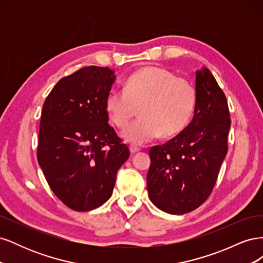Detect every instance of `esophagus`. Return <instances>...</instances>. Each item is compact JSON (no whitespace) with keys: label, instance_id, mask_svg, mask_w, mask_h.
Instances as JSON below:
<instances>
[{"label":"esophagus","instance_id":"esophagus-1","mask_svg":"<svg viewBox=\"0 0 263 263\" xmlns=\"http://www.w3.org/2000/svg\"><path fill=\"white\" fill-rule=\"evenodd\" d=\"M129 151H130V154H132V155H134V154L138 153V151H139V148H138V147H135V146H130V147H129Z\"/></svg>","mask_w":263,"mask_h":263}]
</instances>
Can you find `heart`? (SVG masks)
<instances>
[{
  "mask_svg": "<svg viewBox=\"0 0 263 263\" xmlns=\"http://www.w3.org/2000/svg\"><path fill=\"white\" fill-rule=\"evenodd\" d=\"M196 103L194 85L159 67H145L134 72L125 90H110L105 99L106 113L119 128H125L136 106L141 118L123 132L126 142L146 145L162 134L174 136L185 128Z\"/></svg>",
  "mask_w": 263,
  "mask_h": 263,
  "instance_id": "b5f03b06",
  "label": "heart"
}]
</instances>
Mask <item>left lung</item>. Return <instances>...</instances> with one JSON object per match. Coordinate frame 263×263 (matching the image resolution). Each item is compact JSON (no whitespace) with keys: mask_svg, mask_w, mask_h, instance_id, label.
I'll return each mask as SVG.
<instances>
[{"mask_svg":"<svg viewBox=\"0 0 263 263\" xmlns=\"http://www.w3.org/2000/svg\"><path fill=\"white\" fill-rule=\"evenodd\" d=\"M194 116L178 136L149 150L150 201L173 215L197 209L211 194L227 155V100L208 68L195 72Z\"/></svg>","mask_w":263,"mask_h":263,"instance_id":"1","label":"left lung"}]
</instances>
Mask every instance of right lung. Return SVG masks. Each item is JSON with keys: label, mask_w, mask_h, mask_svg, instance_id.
Wrapping results in <instances>:
<instances>
[{"label": "right lung", "mask_w": 263, "mask_h": 263, "mask_svg": "<svg viewBox=\"0 0 263 263\" xmlns=\"http://www.w3.org/2000/svg\"><path fill=\"white\" fill-rule=\"evenodd\" d=\"M115 80L109 68L85 67L62 78L44 103L38 163L52 192L71 210L87 212L104 204L129 158L105 109Z\"/></svg>", "instance_id": "add662e5"}]
</instances>
